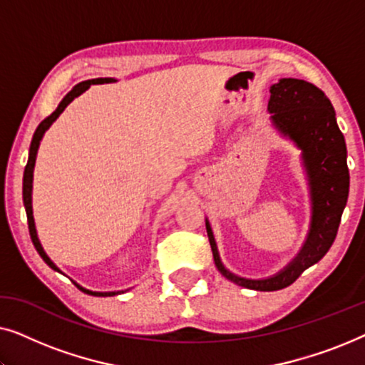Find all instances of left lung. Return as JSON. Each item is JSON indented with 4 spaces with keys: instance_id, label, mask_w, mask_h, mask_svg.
Returning <instances> with one entry per match:
<instances>
[{
    "instance_id": "obj_1",
    "label": "left lung",
    "mask_w": 365,
    "mask_h": 365,
    "mask_svg": "<svg viewBox=\"0 0 365 365\" xmlns=\"http://www.w3.org/2000/svg\"><path fill=\"white\" fill-rule=\"evenodd\" d=\"M269 113L276 128L302 149L312 199V221L302 251L277 276L252 281L234 276L222 266L211 226L206 221L216 267L237 286L254 291H279L296 281L312 264L321 261L337 236L349 196L347 148L329 98L312 83L284 78L271 88Z\"/></svg>"
}]
</instances>
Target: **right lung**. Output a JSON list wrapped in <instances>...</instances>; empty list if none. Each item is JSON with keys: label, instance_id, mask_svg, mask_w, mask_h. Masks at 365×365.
I'll return each mask as SVG.
<instances>
[{"label": "right lung", "instance_id": "add662e5", "mask_svg": "<svg viewBox=\"0 0 365 365\" xmlns=\"http://www.w3.org/2000/svg\"><path fill=\"white\" fill-rule=\"evenodd\" d=\"M114 79L113 78H96V79H88V81H83L74 86L71 91H69L66 96L61 103H59V106L56 108V111L49 114L48 118H44L41 123H39V126L36 128V131H34V136H33V141H31V146H29V158H28V164L26 168H24V176H23V202H24V209H26V216H28V229H29V236H31V241L34 244V249H36L39 256L43 257V261L48 264L49 267L54 269V271L61 272L59 269L54 266L51 262V259L46 256V252L43 251L41 244L38 241V236H36V229H34V219H33V207H31V184H33V169H34V161H36V153H38V148H39V141H41L43 134L46 129L51 126V124L56 121V118L59 116L64 111V108L68 106L69 103L73 101L74 98L79 96V94L86 91V89L91 86V84H103V83H113ZM78 289H81L83 292L86 294H91V296H96V297H108V296H116V294H121L124 291H119V292H93V291H88V289H83L81 286H78Z\"/></svg>", "mask_w": 365, "mask_h": 365}]
</instances>
